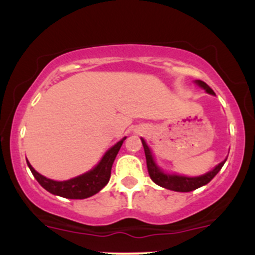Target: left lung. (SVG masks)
Segmentation results:
<instances>
[{
  "label": "left lung",
  "instance_id": "1",
  "mask_svg": "<svg viewBox=\"0 0 255 255\" xmlns=\"http://www.w3.org/2000/svg\"><path fill=\"white\" fill-rule=\"evenodd\" d=\"M197 84L201 87H204L205 90L211 95H215L213 90L208 86L207 84H205L201 80H197ZM143 146H144V153H145V159H146V168H148V173L150 179L155 182L156 185L161 187H165L168 190H173V191L177 192H189L194 191V190L199 189V187L204 186V185L208 184L211 180L213 179L216 175H217L218 171L222 169L225 161L218 164L212 171L205 174V175L199 176V177H186V176H179V175H169V174H164L158 166L155 165L153 160V156H151L150 150H149L148 145H146L145 142L142 139Z\"/></svg>",
  "mask_w": 255,
  "mask_h": 255
}]
</instances>
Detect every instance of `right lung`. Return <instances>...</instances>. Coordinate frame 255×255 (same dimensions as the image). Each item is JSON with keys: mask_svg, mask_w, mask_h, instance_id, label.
I'll use <instances>...</instances> for the list:
<instances>
[{"mask_svg": "<svg viewBox=\"0 0 255 255\" xmlns=\"http://www.w3.org/2000/svg\"><path fill=\"white\" fill-rule=\"evenodd\" d=\"M120 140L117 144L112 146L102 160L100 161L99 165L95 169H92L89 173L80 175L74 179L68 180V181H54V180L47 179L45 176L40 175L39 173L32 168L29 161L27 160L28 166H29L30 171L34 175L37 181L44 187L47 191L50 194L58 195V196L65 197V199H73V200H81L87 199V197L92 196V195L97 194L101 189H104L109 182L110 177H111V169L112 164L115 161L116 156H117L118 150H120L121 145H122L123 140Z\"/></svg>", "mask_w": 255, "mask_h": 255, "instance_id": "1", "label": "right lung"}]
</instances>
